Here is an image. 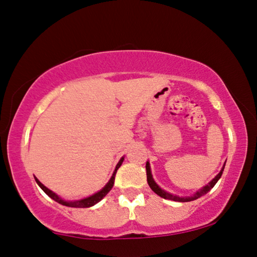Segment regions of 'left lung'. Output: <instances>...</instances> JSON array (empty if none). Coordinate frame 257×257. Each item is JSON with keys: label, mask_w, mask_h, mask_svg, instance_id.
<instances>
[{"label": "left lung", "mask_w": 257, "mask_h": 257, "mask_svg": "<svg viewBox=\"0 0 257 257\" xmlns=\"http://www.w3.org/2000/svg\"><path fill=\"white\" fill-rule=\"evenodd\" d=\"M224 166H225V163H224V165H223L221 171L218 172V175L216 176L212 181H210L205 186H203V188L199 189L197 192H195L192 196H188V197H179V196H177V195H172V194H170V192L165 191V190H163L161 186H159L157 183L155 182V179H153L152 173H151V168H150L149 162H146V176H148V183H149L150 188L152 189L153 192H156L158 196H161V197L165 198V199H170V201H175V202H190V201H195V199L202 197L203 195H205L206 192H209L210 190L214 188L216 183L218 182V179L221 178L223 170H224Z\"/></svg>", "instance_id": "obj_1"}]
</instances>
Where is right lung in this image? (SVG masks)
Wrapping results in <instances>:
<instances>
[{"mask_svg":"<svg viewBox=\"0 0 257 257\" xmlns=\"http://www.w3.org/2000/svg\"><path fill=\"white\" fill-rule=\"evenodd\" d=\"M122 162H124V157H121L120 161L118 162V164H116V166H115V170H114V172H113L111 179H109L108 183L104 186V188L100 190V191L95 192L94 195L89 196V197L79 199V201H65V199H62L61 197H60V196L56 195L55 192H53L52 190H49L48 188H46V186L43 185L42 183L40 182L36 177H35V181H36V183H38V185L40 186V188H41L43 191H45L46 194L49 196V197H51L52 199H54L55 202L60 203V204H62V205H65V206H69V208H89V206H93L94 204H96V203H98V202L101 201V199L104 198L105 196L108 194L109 190L113 188V184H114V178H115L116 170L120 168V165L122 164Z\"/></svg>","mask_w":257,"mask_h":257,"instance_id":"right-lung-1","label":"right lung"}]
</instances>
